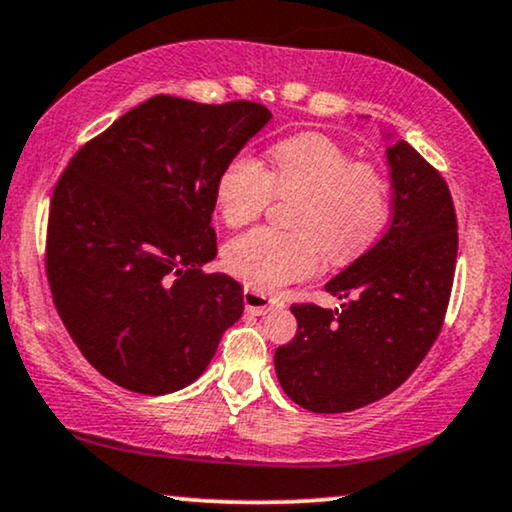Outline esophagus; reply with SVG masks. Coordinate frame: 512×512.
I'll list each match as a JSON object with an SVG mask.
<instances>
[{
    "instance_id": "34e87169",
    "label": "esophagus",
    "mask_w": 512,
    "mask_h": 512,
    "mask_svg": "<svg viewBox=\"0 0 512 512\" xmlns=\"http://www.w3.org/2000/svg\"><path fill=\"white\" fill-rule=\"evenodd\" d=\"M243 302H245V309H248L250 314H257V316L267 314L274 309V302H271L267 295L260 293V290H252V288L243 290Z\"/></svg>"
}]
</instances>
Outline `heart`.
Returning <instances> with one entry per match:
<instances>
[{"label": "heart", "instance_id": "1", "mask_svg": "<svg viewBox=\"0 0 512 512\" xmlns=\"http://www.w3.org/2000/svg\"><path fill=\"white\" fill-rule=\"evenodd\" d=\"M269 172L248 153H238L219 172L217 210L224 224H250L271 198H297L293 234L252 229L231 238L224 264L245 286L278 290L319 271L323 252L347 262L364 252L387 222L390 184L378 165L352 160L347 148L316 132L271 146Z\"/></svg>", "mask_w": 512, "mask_h": 512}]
</instances>
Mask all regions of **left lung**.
<instances>
[{
  "label": "left lung",
  "instance_id": "8db88e82",
  "mask_svg": "<svg viewBox=\"0 0 512 512\" xmlns=\"http://www.w3.org/2000/svg\"><path fill=\"white\" fill-rule=\"evenodd\" d=\"M385 155L390 229L326 283L347 300L340 309L290 307L297 333L274 354L278 383L307 411L347 413L387 397L442 331L458 252L454 200L442 174L406 141Z\"/></svg>",
  "mask_w": 512,
  "mask_h": 512
}]
</instances>
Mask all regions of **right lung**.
<instances>
[{
	"mask_svg": "<svg viewBox=\"0 0 512 512\" xmlns=\"http://www.w3.org/2000/svg\"><path fill=\"white\" fill-rule=\"evenodd\" d=\"M271 120L262 103L158 94L87 141L49 208L47 278L63 326L115 385H191L243 314V286L205 274L219 172Z\"/></svg>",
	"mask_w": 512,
	"mask_h": 512,
	"instance_id": "add662e5",
	"label": "right lung"
}]
</instances>
